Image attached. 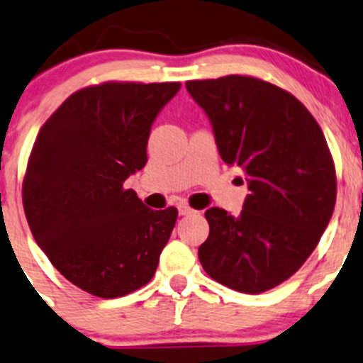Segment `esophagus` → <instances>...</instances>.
I'll list each match as a JSON object with an SVG mask.
<instances>
[{"instance_id": "34e87169", "label": "esophagus", "mask_w": 363, "mask_h": 363, "mask_svg": "<svg viewBox=\"0 0 363 363\" xmlns=\"http://www.w3.org/2000/svg\"><path fill=\"white\" fill-rule=\"evenodd\" d=\"M194 211L191 207H189L188 203H181L179 205V213H181V216H189V213H193Z\"/></svg>"}]
</instances>
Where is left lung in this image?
Wrapping results in <instances>:
<instances>
[{
  "label": "left lung",
  "instance_id": "8db88e82",
  "mask_svg": "<svg viewBox=\"0 0 363 363\" xmlns=\"http://www.w3.org/2000/svg\"><path fill=\"white\" fill-rule=\"evenodd\" d=\"M186 89L211 118L219 155L242 169L250 194L240 216L205 212L198 249L211 278L261 294L291 278L333 217L337 181L325 135L292 94L254 76L193 79Z\"/></svg>",
  "mask_w": 363,
  "mask_h": 363
}]
</instances>
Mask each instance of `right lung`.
Returning <instances> with one entry per match:
<instances>
[{"label": "right lung", "instance_id": "obj_1", "mask_svg": "<svg viewBox=\"0 0 363 363\" xmlns=\"http://www.w3.org/2000/svg\"><path fill=\"white\" fill-rule=\"evenodd\" d=\"M179 82H106L69 95L30 150L22 203L57 272L113 299L146 285L177 220L151 211L123 182L147 162V139Z\"/></svg>", "mask_w": 363, "mask_h": 363}]
</instances>
